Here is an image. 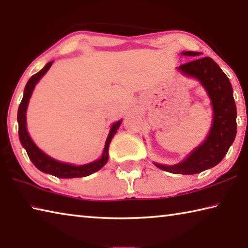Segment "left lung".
Here are the masks:
<instances>
[{"mask_svg":"<svg viewBox=\"0 0 248 248\" xmlns=\"http://www.w3.org/2000/svg\"><path fill=\"white\" fill-rule=\"evenodd\" d=\"M184 56H199V52L185 51ZM183 73L198 78L207 90L215 110L213 124L207 140L179 164L158 169L173 174L191 175L216 166L223 159L236 136V106L229 78L211 58L204 57L182 64Z\"/></svg>","mask_w":248,"mask_h":248,"instance_id":"obj_1","label":"left lung"}]
</instances>
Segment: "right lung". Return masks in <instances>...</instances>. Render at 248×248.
<instances>
[{
    "mask_svg": "<svg viewBox=\"0 0 248 248\" xmlns=\"http://www.w3.org/2000/svg\"><path fill=\"white\" fill-rule=\"evenodd\" d=\"M52 62L53 61H50L49 63L45 65V68L43 70H40L38 73L33 74L32 77L29 78L26 86H25L24 96H23L22 102H20V105L18 107V112H17L19 140H20V143L23 144L25 149H26V152L28 154L29 158H31V161L32 162V164L41 171H44V173L51 174L53 176H56V177H60V178L85 177V176H89L91 174L95 173V171H97L107 163L109 144H110V141L112 138H114L117 129L119 128L121 120L112 124L110 132L108 134L106 144H105V149H104L102 157L93 163H90V164L82 165V166L65 164V163L58 162L56 159L49 157L48 155H46L44 152H41V151L37 148L36 144L33 143L26 130V109H27L29 98H31V93L33 91V87H35L37 82L39 81L41 77H44L45 73L50 69Z\"/></svg>",
    "mask_w": 248,
    "mask_h": 248,
    "instance_id": "1",
    "label": "right lung"
}]
</instances>
